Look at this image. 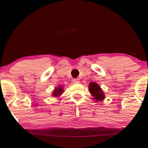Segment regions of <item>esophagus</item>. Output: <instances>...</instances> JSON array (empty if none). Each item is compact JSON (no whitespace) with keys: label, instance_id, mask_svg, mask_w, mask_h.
Segmentation results:
<instances>
[{"label":"esophagus","instance_id":"obj_1","mask_svg":"<svg viewBox=\"0 0 148 148\" xmlns=\"http://www.w3.org/2000/svg\"><path fill=\"white\" fill-rule=\"evenodd\" d=\"M72 81H73V83H74V84H78V83H79V79H73Z\"/></svg>","mask_w":148,"mask_h":148}]
</instances>
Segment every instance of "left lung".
<instances>
[{
  "label": "left lung",
  "instance_id": "left-lung-1",
  "mask_svg": "<svg viewBox=\"0 0 148 148\" xmlns=\"http://www.w3.org/2000/svg\"><path fill=\"white\" fill-rule=\"evenodd\" d=\"M89 91L94 98L97 101H101L104 99V94L102 92L101 88L95 82H91L89 85Z\"/></svg>",
  "mask_w": 148,
  "mask_h": 148
}]
</instances>
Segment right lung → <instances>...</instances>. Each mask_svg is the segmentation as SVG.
I'll list each match as a JSON object with an SVG mask.
<instances>
[{
    "instance_id": "obj_1",
    "label": "right lung",
    "mask_w": 148,
    "mask_h": 148,
    "mask_svg": "<svg viewBox=\"0 0 148 148\" xmlns=\"http://www.w3.org/2000/svg\"><path fill=\"white\" fill-rule=\"evenodd\" d=\"M62 91H63L62 88L61 87V86H59L58 88H56L55 90H54L53 93V95L54 97H58L62 93Z\"/></svg>"
}]
</instances>
